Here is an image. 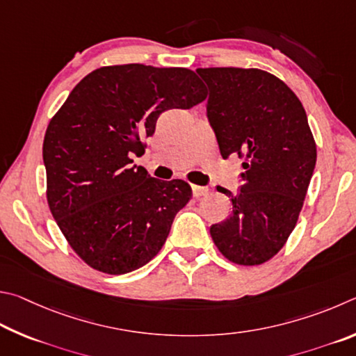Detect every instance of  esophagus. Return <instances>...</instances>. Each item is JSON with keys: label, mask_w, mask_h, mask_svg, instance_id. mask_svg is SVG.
<instances>
[{"label": "esophagus", "mask_w": 356, "mask_h": 356, "mask_svg": "<svg viewBox=\"0 0 356 356\" xmlns=\"http://www.w3.org/2000/svg\"><path fill=\"white\" fill-rule=\"evenodd\" d=\"M192 194H194L195 198H200L203 195L208 194V188H203V186H192Z\"/></svg>", "instance_id": "1"}]
</instances>
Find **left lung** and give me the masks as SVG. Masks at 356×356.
Wrapping results in <instances>:
<instances>
[{"mask_svg":"<svg viewBox=\"0 0 356 356\" xmlns=\"http://www.w3.org/2000/svg\"><path fill=\"white\" fill-rule=\"evenodd\" d=\"M209 89L208 118L223 159L238 154L244 167L233 213L211 227L227 259L259 266L282 250L296 228L316 165V142L307 112L282 79L259 68H197Z\"/></svg>","mask_w":356,"mask_h":356,"instance_id":"1","label":"left lung"}]
</instances>
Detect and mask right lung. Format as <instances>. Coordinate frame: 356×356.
Segmentation results:
<instances>
[{
  "mask_svg": "<svg viewBox=\"0 0 356 356\" xmlns=\"http://www.w3.org/2000/svg\"><path fill=\"white\" fill-rule=\"evenodd\" d=\"M207 89L189 68L108 65L74 86L43 139L47 200L73 252L92 269L122 275L152 261L192 198L183 179L161 181L131 154L167 109H191Z\"/></svg>",
  "mask_w": 356,
  "mask_h": 356,
  "instance_id": "right-lung-1",
  "label": "right lung"
}]
</instances>
